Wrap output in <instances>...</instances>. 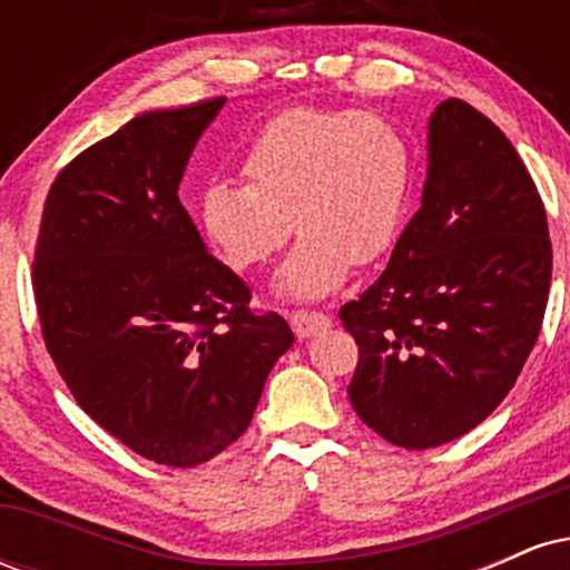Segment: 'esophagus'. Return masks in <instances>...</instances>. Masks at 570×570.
<instances>
[{
    "label": "esophagus",
    "mask_w": 570,
    "mask_h": 570,
    "mask_svg": "<svg viewBox=\"0 0 570 570\" xmlns=\"http://www.w3.org/2000/svg\"><path fill=\"white\" fill-rule=\"evenodd\" d=\"M289 322H292V330L297 337H311L332 324L330 316L322 311H292Z\"/></svg>",
    "instance_id": "34e87169"
}]
</instances>
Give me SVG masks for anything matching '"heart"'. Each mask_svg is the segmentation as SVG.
<instances>
[{
	"label": "heart",
	"instance_id": "b5f03b06",
	"mask_svg": "<svg viewBox=\"0 0 570 570\" xmlns=\"http://www.w3.org/2000/svg\"><path fill=\"white\" fill-rule=\"evenodd\" d=\"M246 185L214 181L200 195V227L233 271H257L299 238L278 278L286 299H318L367 267L402 235L415 153L389 117L294 107L254 134L240 160Z\"/></svg>",
	"mask_w": 570,
	"mask_h": 570
}]
</instances>
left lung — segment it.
I'll use <instances>...</instances> for the list:
<instances>
[{
  "label": "left lung",
  "mask_w": 570,
  "mask_h": 570,
  "mask_svg": "<svg viewBox=\"0 0 570 570\" xmlns=\"http://www.w3.org/2000/svg\"><path fill=\"white\" fill-rule=\"evenodd\" d=\"M552 281L547 212L499 126L461 98L429 120L421 208L340 322L358 345L356 415L385 442L458 440L501 404L539 340Z\"/></svg>",
  "instance_id": "obj_1"
}]
</instances>
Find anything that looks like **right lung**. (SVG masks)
Returning a JSON list of instances; mask_svg holds the SVG:
<instances>
[{"instance_id":"obj_1","label":"right lung","mask_w":570,"mask_h":570,"mask_svg":"<svg viewBox=\"0 0 570 570\" xmlns=\"http://www.w3.org/2000/svg\"><path fill=\"white\" fill-rule=\"evenodd\" d=\"M225 98L144 112L56 176L35 252L42 337L104 431L166 466H198L252 423L294 335L206 252L179 200Z\"/></svg>"}]
</instances>
